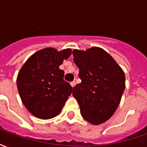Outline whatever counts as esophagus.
Masks as SVG:
<instances>
[{"label": "esophagus", "instance_id": "obj_1", "mask_svg": "<svg viewBox=\"0 0 147 147\" xmlns=\"http://www.w3.org/2000/svg\"><path fill=\"white\" fill-rule=\"evenodd\" d=\"M70 84H71V86H72V87H74V86H76V82H75V81H72V82H71Z\"/></svg>", "mask_w": 147, "mask_h": 147}]
</instances>
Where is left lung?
Here are the masks:
<instances>
[{"instance_id":"1","label":"left lung","mask_w":147,"mask_h":147,"mask_svg":"<svg viewBox=\"0 0 147 147\" xmlns=\"http://www.w3.org/2000/svg\"><path fill=\"white\" fill-rule=\"evenodd\" d=\"M72 54L81 80V83L73 87L72 94L80 105L81 115L92 124L104 123L120 104L125 88L123 70L98 47L86 51L75 49Z\"/></svg>"}]
</instances>
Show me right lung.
Wrapping results in <instances>:
<instances>
[{
    "instance_id": "1",
    "label": "right lung",
    "mask_w": 147,
    "mask_h": 147,
    "mask_svg": "<svg viewBox=\"0 0 147 147\" xmlns=\"http://www.w3.org/2000/svg\"><path fill=\"white\" fill-rule=\"evenodd\" d=\"M71 54V49L60 52L43 49L32 55L20 71L18 91L25 107L34 117L43 120L56 117L71 95L72 87L59 68Z\"/></svg>"
}]
</instances>
